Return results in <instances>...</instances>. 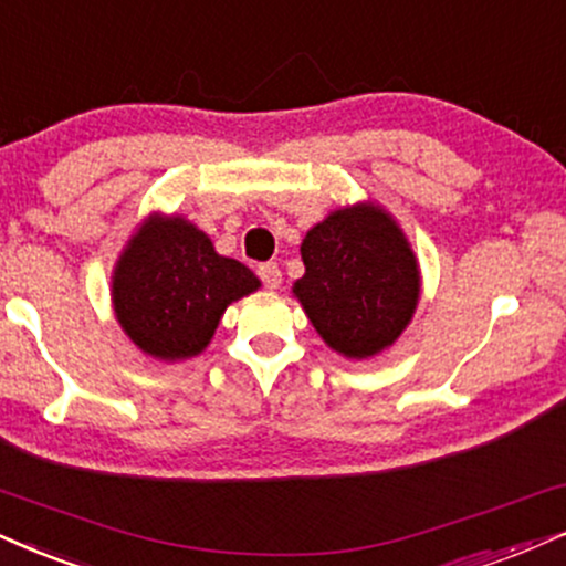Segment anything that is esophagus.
Wrapping results in <instances>:
<instances>
[{"label": "esophagus", "mask_w": 566, "mask_h": 566, "mask_svg": "<svg viewBox=\"0 0 566 566\" xmlns=\"http://www.w3.org/2000/svg\"><path fill=\"white\" fill-rule=\"evenodd\" d=\"M256 275L264 283V289H277L281 285V268L275 262H264L256 268Z\"/></svg>", "instance_id": "34e87169"}]
</instances>
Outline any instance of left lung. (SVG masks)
I'll use <instances>...</instances> for the list:
<instances>
[{
    "instance_id": "left-lung-1",
    "label": "left lung",
    "mask_w": 566,
    "mask_h": 566,
    "mask_svg": "<svg viewBox=\"0 0 566 566\" xmlns=\"http://www.w3.org/2000/svg\"><path fill=\"white\" fill-rule=\"evenodd\" d=\"M294 294L325 344L365 359L415 315L420 272L407 239L378 207L338 209L306 233Z\"/></svg>"
}]
</instances>
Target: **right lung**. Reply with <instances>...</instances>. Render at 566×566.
<instances>
[{"mask_svg":"<svg viewBox=\"0 0 566 566\" xmlns=\"http://www.w3.org/2000/svg\"><path fill=\"white\" fill-rule=\"evenodd\" d=\"M260 289L247 264L220 256L191 222L149 220L115 270V315L159 359H188L209 344L230 302Z\"/></svg>","mask_w":566,"mask_h":566,"instance_id":"add662e5","label":"right lung"}]
</instances>
